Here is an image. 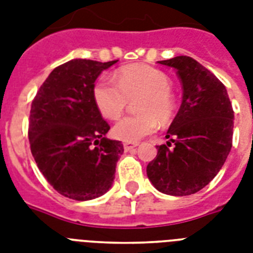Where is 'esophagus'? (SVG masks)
<instances>
[{"mask_svg": "<svg viewBox=\"0 0 253 253\" xmlns=\"http://www.w3.org/2000/svg\"><path fill=\"white\" fill-rule=\"evenodd\" d=\"M136 146H138V143L136 142H125L123 143V148H125V151L132 150V148H135Z\"/></svg>", "mask_w": 253, "mask_h": 253, "instance_id": "esophagus-1", "label": "esophagus"}]
</instances>
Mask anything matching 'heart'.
Listing matches in <instances>:
<instances>
[{"mask_svg":"<svg viewBox=\"0 0 253 253\" xmlns=\"http://www.w3.org/2000/svg\"><path fill=\"white\" fill-rule=\"evenodd\" d=\"M170 80L166 73L151 65H130L118 73V81L102 77L94 86V99L99 111L107 119H118L128 101L138 99L135 117L119 121L113 128L115 138L138 142L152 134L159 122H168L174 113Z\"/></svg>","mask_w":253,"mask_h":253,"instance_id":"1","label":"heart"}]
</instances>
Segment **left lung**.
Segmentation results:
<instances>
[{"label": "left lung", "mask_w": 253, "mask_h": 253, "mask_svg": "<svg viewBox=\"0 0 253 253\" xmlns=\"http://www.w3.org/2000/svg\"><path fill=\"white\" fill-rule=\"evenodd\" d=\"M159 63L176 69L182 102L167 132L169 142L156 147L147 176L159 192L190 196L223 167L232 147L234 110L226 86L193 57Z\"/></svg>", "instance_id": "left-lung-1"}]
</instances>
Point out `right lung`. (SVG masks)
I'll use <instances>...</instances> for the list:
<instances>
[{
	"instance_id": "add662e5",
	"label": "right lung",
	"mask_w": 253,
	"mask_h": 253,
	"mask_svg": "<svg viewBox=\"0 0 253 253\" xmlns=\"http://www.w3.org/2000/svg\"><path fill=\"white\" fill-rule=\"evenodd\" d=\"M118 60L73 59L49 73L30 110L29 140L38 168L61 196L87 201L102 196L114 181L123 154L94 99V83Z\"/></svg>"
}]
</instances>
